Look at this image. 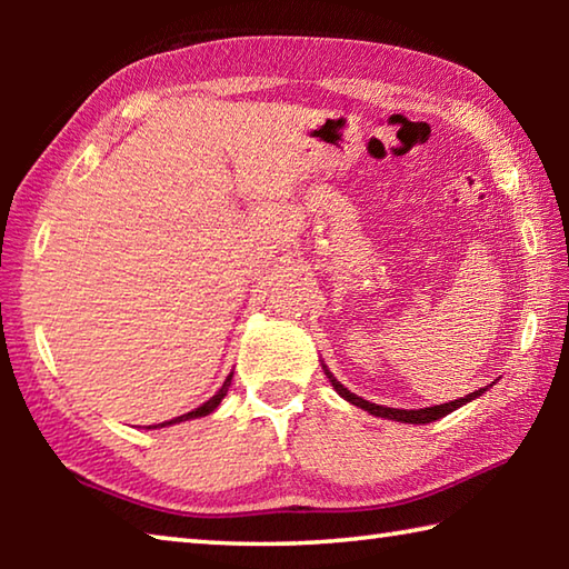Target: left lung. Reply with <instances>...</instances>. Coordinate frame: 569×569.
<instances>
[{
	"label": "left lung",
	"instance_id": "1",
	"mask_svg": "<svg viewBox=\"0 0 569 569\" xmlns=\"http://www.w3.org/2000/svg\"><path fill=\"white\" fill-rule=\"evenodd\" d=\"M323 371H326V377H329L331 387H333L336 391H339L346 401L353 403V407H361L363 411L373 413V417L393 419V421H401V423H429V421H437V419H441V417H447V413H451L455 409H459L461 403H467V401H471V399H479L481 393L487 391V389L471 391V393H467V397L455 399V401H449V403H437V407H423V409H391V407H379V403H371V401H366V399H361V397H356V393H351L349 389H346L341 381H336V377H333V373H331L329 369H326V366H323Z\"/></svg>",
	"mask_w": 569,
	"mask_h": 569
}]
</instances>
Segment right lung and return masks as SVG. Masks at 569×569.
Here are the masks:
<instances>
[{"label": "right lung", "mask_w": 569, "mask_h": 569, "mask_svg": "<svg viewBox=\"0 0 569 569\" xmlns=\"http://www.w3.org/2000/svg\"><path fill=\"white\" fill-rule=\"evenodd\" d=\"M230 379H233V373H230V377L223 381V387L218 389V393L216 397H210L203 407H198L196 411H188V413H182V417H176V419H170V421H162V423H158L156 429H160V427H170V423H180V421H188V419H198V417H208L210 411H216L218 409V403L223 401V397L228 393V387H230Z\"/></svg>", "instance_id": "right-lung-1"}]
</instances>
